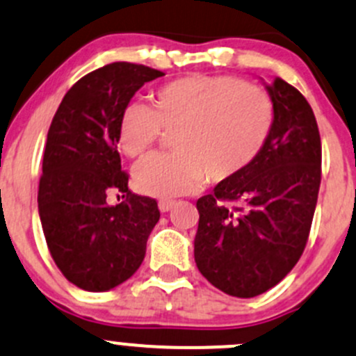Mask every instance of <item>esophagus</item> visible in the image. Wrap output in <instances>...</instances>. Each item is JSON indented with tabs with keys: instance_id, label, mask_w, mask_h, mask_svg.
<instances>
[{
	"instance_id": "1",
	"label": "esophagus",
	"mask_w": 356,
	"mask_h": 356,
	"mask_svg": "<svg viewBox=\"0 0 356 356\" xmlns=\"http://www.w3.org/2000/svg\"><path fill=\"white\" fill-rule=\"evenodd\" d=\"M157 205H159V211H161V212H168L171 207H173L175 202H173V200L163 199V200H159V204H157Z\"/></svg>"
}]
</instances>
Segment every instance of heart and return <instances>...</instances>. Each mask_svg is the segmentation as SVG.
I'll return each mask as SVG.
<instances>
[{"label":"heart","mask_w":356,"mask_h":356,"mask_svg":"<svg viewBox=\"0 0 356 356\" xmlns=\"http://www.w3.org/2000/svg\"><path fill=\"white\" fill-rule=\"evenodd\" d=\"M274 124L269 97L233 76L193 73L170 80L149 94L147 108L131 102L116 128V145L131 161H144L163 134H173V152L135 171L138 192L177 197L209 178L228 181L243 173L266 147Z\"/></svg>","instance_id":"1"}]
</instances>
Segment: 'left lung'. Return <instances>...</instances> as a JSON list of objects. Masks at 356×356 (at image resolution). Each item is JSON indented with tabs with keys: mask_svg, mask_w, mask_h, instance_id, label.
Listing matches in <instances>:
<instances>
[{
	"mask_svg": "<svg viewBox=\"0 0 356 356\" xmlns=\"http://www.w3.org/2000/svg\"><path fill=\"white\" fill-rule=\"evenodd\" d=\"M274 124L266 147L236 178L197 200L195 264L212 286L252 298L276 286L305 250L322 147L307 99L283 79L267 86Z\"/></svg>",
	"mask_w": 356,
	"mask_h": 356,
	"instance_id": "obj_1",
	"label": "left lung"
}]
</instances>
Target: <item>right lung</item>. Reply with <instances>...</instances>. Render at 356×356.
Instances as JSON below:
<instances>
[{
    "instance_id": "add662e5",
    "label": "right lung",
    "mask_w": 356,
    "mask_h": 356,
    "mask_svg": "<svg viewBox=\"0 0 356 356\" xmlns=\"http://www.w3.org/2000/svg\"><path fill=\"white\" fill-rule=\"evenodd\" d=\"M163 75L127 61L94 70L65 94L47 131L38 193L42 232L58 269L86 291H108L134 276L159 221L156 200L128 190L116 128L135 92ZM113 189L127 200L108 206Z\"/></svg>"
}]
</instances>
